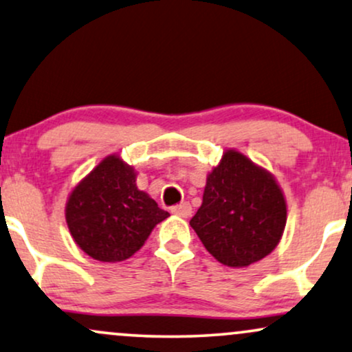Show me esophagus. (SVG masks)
Wrapping results in <instances>:
<instances>
[{
	"mask_svg": "<svg viewBox=\"0 0 352 352\" xmlns=\"http://www.w3.org/2000/svg\"><path fill=\"white\" fill-rule=\"evenodd\" d=\"M171 212L175 215H179V217H189L190 212H192V207H190L189 202H183V204H179V206L171 207Z\"/></svg>",
	"mask_w": 352,
	"mask_h": 352,
	"instance_id": "obj_1",
	"label": "esophagus"
}]
</instances>
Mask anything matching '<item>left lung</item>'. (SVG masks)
<instances>
[{"label": "left lung", "instance_id": "obj_1", "mask_svg": "<svg viewBox=\"0 0 352 352\" xmlns=\"http://www.w3.org/2000/svg\"><path fill=\"white\" fill-rule=\"evenodd\" d=\"M287 207L274 177L238 151L227 150L207 177L190 227L217 261L250 266L279 243Z\"/></svg>", "mask_w": 352, "mask_h": 352}]
</instances>
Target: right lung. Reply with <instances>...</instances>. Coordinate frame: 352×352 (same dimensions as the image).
Masks as SVG:
<instances>
[{
    "instance_id": "add662e5",
    "label": "right lung",
    "mask_w": 352,
    "mask_h": 352,
    "mask_svg": "<svg viewBox=\"0 0 352 352\" xmlns=\"http://www.w3.org/2000/svg\"><path fill=\"white\" fill-rule=\"evenodd\" d=\"M169 214L135 186V173L117 156L102 160L72 192L67 223L76 245L104 263L137 253Z\"/></svg>"
}]
</instances>
